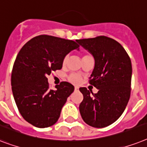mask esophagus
<instances>
[{"label":"esophagus","instance_id":"1","mask_svg":"<svg viewBox=\"0 0 147 147\" xmlns=\"http://www.w3.org/2000/svg\"><path fill=\"white\" fill-rule=\"evenodd\" d=\"M74 90H75V91H77V90H79V87H78V86H75Z\"/></svg>","mask_w":147,"mask_h":147}]
</instances>
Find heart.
<instances>
[{"label":"heart","instance_id":"obj_1","mask_svg":"<svg viewBox=\"0 0 147 147\" xmlns=\"http://www.w3.org/2000/svg\"><path fill=\"white\" fill-rule=\"evenodd\" d=\"M90 56H92V55H90L89 52H84L82 55V59L83 58H86V57H90ZM67 56H65L64 57V59L62 61V64L63 65H65L67 63ZM68 80L70 81V83H74V84H78V83H80L81 81V78L80 77L79 75L75 74H70L69 75V77H68Z\"/></svg>","mask_w":147,"mask_h":147}]
</instances>
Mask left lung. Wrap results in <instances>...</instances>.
Masks as SVG:
<instances>
[{"mask_svg":"<svg viewBox=\"0 0 147 147\" xmlns=\"http://www.w3.org/2000/svg\"><path fill=\"white\" fill-rule=\"evenodd\" d=\"M77 42L93 55L95 67L89 83L98 89L91 94L86 87L80 91L83 99L80 112L85 123L102 128L113 124L124 112L131 96L132 66L129 55L115 39L100 36Z\"/></svg>","mask_w":147,"mask_h":147,"instance_id":"obj_1","label":"left lung"}]
</instances>
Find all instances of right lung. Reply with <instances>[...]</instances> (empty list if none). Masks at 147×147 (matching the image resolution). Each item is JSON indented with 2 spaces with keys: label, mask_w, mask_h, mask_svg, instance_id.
Returning a JSON list of instances; mask_svg holds the SVG:
<instances>
[{
  "label": "right lung",
  "mask_w": 147,
  "mask_h": 147,
  "mask_svg": "<svg viewBox=\"0 0 147 147\" xmlns=\"http://www.w3.org/2000/svg\"><path fill=\"white\" fill-rule=\"evenodd\" d=\"M79 47L75 41L40 35L26 42L17 55L11 74L13 95L20 115L32 125L45 128L57 121L74 86L61 82L51 90L47 77L61 70L67 54Z\"/></svg>",
  "instance_id": "right-lung-1"
}]
</instances>
